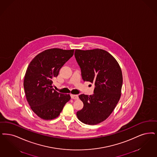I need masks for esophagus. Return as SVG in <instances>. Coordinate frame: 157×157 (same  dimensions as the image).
Instances as JSON below:
<instances>
[{
  "mask_svg": "<svg viewBox=\"0 0 157 157\" xmlns=\"http://www.w3.org/2000/svg\"><path fill=\"white\" fill-rule=\"evenodd\" d=\"M71 97L72 99H75V100L76 99H78V98H79L78 96L76 95V94H71Z\"/></svg>",
  "mask_w": 157,
  "mask_h": 157,
  "instance_id": "34e87169",
  "label": "esophagus"
}]
</instances>
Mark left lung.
Wrapping results in <instances>:
<instances>
[{
    "mask_svg": "<svg viewBox=\"0 0 157 157\" xmlns=\"http://www.w3.org/2000/svg\"><path fill=\"white\" fill-rule=\"evenodd\" d=\"M74 55L83 81L94 84L92 95L79 96L83 107L76 116L82 123L95 125L106 119L119 101L122 72L117 61L106 51L75 50Z\"/></svg>",
    "mask_w": 157,
    "mask_h": 157,
    "instance_id": "1",
    "label": "left lung"
}]
</instances>
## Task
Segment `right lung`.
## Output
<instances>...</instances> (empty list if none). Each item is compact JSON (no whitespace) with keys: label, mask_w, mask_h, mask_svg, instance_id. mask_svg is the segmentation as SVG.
Segmentation results:
<instances>
[{"label":"right lung","mask_w":157,"mask_h":157,"mask_svg":"<svg viewBox=\"0 0 157 157\" xmlns=\"http://www.w3.org/2000/svg\"><path fill=\"white\" fill-rule=\"evenodd\" d=\"M74 52V50H47L35 56L28 66L23 84L25 96L32 110L41 119L56 118L71 99L69 94L54 90L52 83Z\"/></svg>","instance_id":"1"}]
</instances>
